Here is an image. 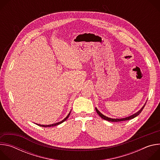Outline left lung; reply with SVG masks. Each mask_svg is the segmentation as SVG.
I'll return each instance as SVG.
<instances>
[{
    "mask_svg": "<svg viewBox=\"0 0 160 160\" xmlns=\"http://www.w3.org/2000/svg\"><path fill=\"white\" fill-rule=\"evenodd\" d=\"M145 105H146V104L142 106V108L139 111H138L137 112H135V114H133V115H131V116H130V117H126V118H119V119H118V118H108V117H106V116H104V115H102V114L96 108V112H97V113L98 114V115H99V117H101V118H102V119H104V120H107V121H109V122H122V121H126V120H131V119H132V118H134L135 117H136L137 116H138L139 114L141 112V111H142V109H144V106H145Z\"/></svg>",
    "mask_w": 160,
    "mask_h": 160,
    "instance_id": "8db88e82",
    "label": "left lung"
}]
</instances>
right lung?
<instances>
[{
  "label": "right lung",
  "instance_id": "right-lung-1",
  "mask_svg": "<svg viewBox=\"0 0 160 160\" xmlns=\"http://www.w3.org/2000/svg\"><path fill=\"white\" fill-rule=\"evenodd\" d=\"M70 112L68 114V115H67V117L63 120H62L61 122H58V123H53V124H51V125H40V124H37V125H38V126H40V127H54V126H56V125H59V124H61V123H62V122H64L65 120H66V119L69 117V116H70Z\"/></svg>",
  "mask_w": 160,
  "mask_h": 160
}]
</instances>
